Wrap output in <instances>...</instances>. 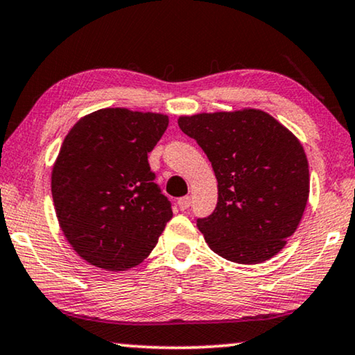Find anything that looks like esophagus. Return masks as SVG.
Wrapping results in <instances>:
<instances>
[{"label": "esophagus", "instance_id": "obj_1", "mask_svg": "<svg viewBox=\"0 0 355 355\" xmlns=\"http://www.w3.org/2000/svg\"><path fill=\"white\" fill-rule=\"evenodd\" d=\"M190 202H192V198H190L189 195H186V197L179 198L178 205H179V208L182 209V211H186V209H189V207H190Z\"/></svg>", "mask_w": 355, "mask_h": 355}]
</instances>
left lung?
<instances>
[{
	"mask_svg": "<svg viewBox=\"0 0 355 355\" xmlns=\"http://www.w3.org/2000/svg\"><path fill=\"white\" fill-rule=\"evenodd\" d=\"M218 179V205L197 227L214 253L239 264L270 259L295 234L309 197L301 142L263 110L181 116Z\"/></svg>",
	"mask_w": 355,
	"mask_h": 355,
	"instance_id": "1",
	"label": "left lung"
}]
</instances>
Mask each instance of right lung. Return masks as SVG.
<instances>
[{"instance_id":"add662e5","label":"right lung","mask_w":355,"mask_h":355,"mask_svg":"<svg viewBox=\"0 0 355 355\" xmlns=\"http://www.w3.org/2000/svg\"><path fill=\"white\" fill-rule=\"evenodd\" d=\"M168 116L102 109L71 128L53 168L60 229L76 253L105 270H126L155 248L173 216L147 153Z\"/></svg>"}]
</instances>
